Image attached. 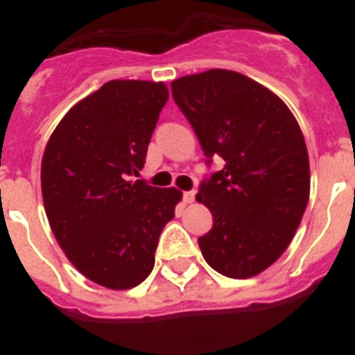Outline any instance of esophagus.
Listing matches in <instances>:
<instances>
[{"label": "esophagus", "instance_id": "34e87169", "mask_svg": "<svg viewBox=\"0 0 355 355\" xmlns=\"http://www.w3.org/2000/svg\"><path fill=\"white\" fill-rule=\"evenodd\" d=\"M183 200H184V205H192L193 200H196V192H193V190H190V192H184Z\"/></svg>", "mask_w": 355, "mask_h": 355}]
</instances>
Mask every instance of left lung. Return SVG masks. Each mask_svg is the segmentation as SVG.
<instances>
[{"label":"left lung","mask_w":355,"mask_h":355,"mask_svg":"<svg viewBox=\"0 0 355 355\" xmlns=\"http://www.w3.org/2000/svg\"><path fill=\"white\" fill-rule=\"evenodd\" d=\"M171 89L206 163L224 159L197 193L213 215L200 252L225 277L258 275L286 250L306 211L302 131L274 92L240 72L211 69L172 81Z\"/></svg>","instance_id":"left-lung-1"}]
</instances>
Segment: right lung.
<instances>
[{"label": "right lung", "instance_id": "right-lung-1", "mask_svg": "<svg viewBox=\"0 0 355 355\" xmlns=\"http://www.w3.org/2000/svg\"><path fill=\"white\" fill-rule=\"evenodd\" d=\"M168 99L165 83L112 80L53 131L40 181L49 225L69 261L112 290L140 284L181 192L144 180L147 146Z\"/></svg>", "mask_w": 355, "mask_h": 355}]
</instances>
